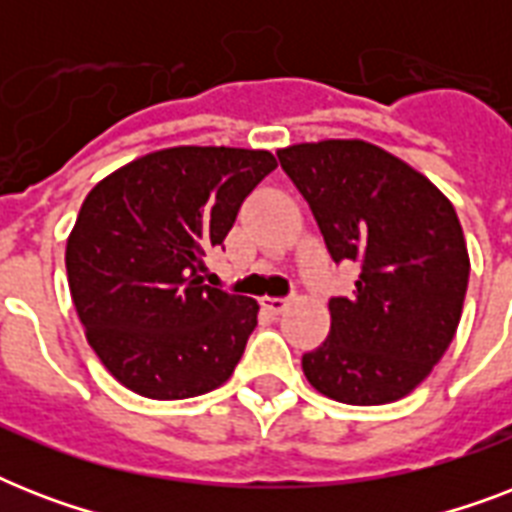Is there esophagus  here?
Segmentation results:
<instances>
[{
    "label": "esophagus",
    "instance_id": "obj_1",
    "mask_svg": "<svg viewBox=\"0 0 512 512\" xmlns=\"http://www.w3.org/2000/svg\"><path fill=\"white\" fill-rule=\"evenodd\" d=\"M287 305H289L287 297H263V308H265V311L276 313V316H279V313L284 311Z\"/></svg>",
    "mask_w": 512,
    "mask_h": 512
}]
</instances>
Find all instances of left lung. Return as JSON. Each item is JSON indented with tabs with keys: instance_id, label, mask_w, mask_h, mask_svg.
Wrapping results in <instances>:
<instances>
[{
	"instance_id": "8db88e82",
	"label": "left lung",
	"mask_w": 512,
	"mask_h": 512,
	"mask_svg": "<svg viewBox=\"0 0 512 512\" xmlns=\"http://www.w3.org/2000/svg\"><path fill=\"white\" fill-rule=\"evenodd\" d=\"M335 263L361 276L332 297V329L303 356L324 396L353 406L412 393L454 340L470 260L452 201L388 151L364 140H321L279 151Z\"/></svg>"
}]
</instances>
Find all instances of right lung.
<instances>
[{"label": "right lung", "mask_w": 512, "mask_h": 512, "mask_svg": "<svg viewBox=\"0 0 512 512\" xmlns=\"http://www.w3.org/2000/svg\"><path fill=\"white\" fill-rule=\"evenodd\" d=\"M273 170L268 151L177 146L87 193L66 244L68 287L87 342L124 388L177 401L231 377L260 305L207 287L201 271Z\"/></svg>", "instance_id": "add662e5"}]
</instances>
